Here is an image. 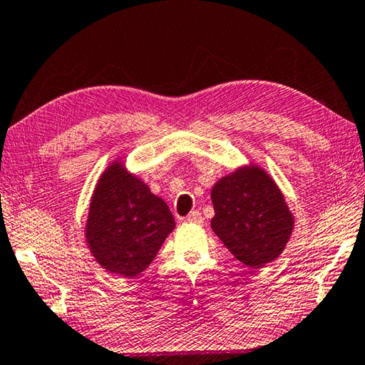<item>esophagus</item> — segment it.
<instances>
[{
	"instance_id": "obj_1",
	"label": "esophagus",
	"mask_w": 365,
	"mask_h": 365,
	"mask_svg": "<svg viewBox=\"0 0 365 365\" xmlns=\"http://www.w3.org/2000/svg\"><path fill=\"white\" fill-rule=\"evenodd\" d=\"M186 222H190V223H202V222H204V218H202L199 210H192V212H190V214L186 217Z\"/></svg>"
}]
</instances>
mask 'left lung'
I'll return each mask as SVG.
<instances>
[{"instance_id":"8db88e82","label":"left lung","mask_w":365,"mask_h":365,"mask_svg":"<svg viewBox=\"0 0 365 365\" xmlns=\"http://www.w3.org/2000/svg\"><path fill=\"white\" fill-rule=\"evenodd\" d=\"M210 225L240 262L262 267L282 253L294 217L276 182L261 168H240L212 189Z\"/></svg>"}]
</instances>
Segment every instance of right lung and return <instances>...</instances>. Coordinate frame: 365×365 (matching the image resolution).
<instances>
[{
    "mask_svg": "<svg viewBox=\"0 0 365 365\" xmlns=\"http://www.w3.org/2000/svg\"><path fill=\"white\" fill-rule=\"evenodd\" d=\"M175 225L166 202L114 161L94 189L86 241L106 271L135 277L155 259Z\"/></svg>",
    "mask_w": 365,
    "mask_h": 365,
    "instance_id": "right-lung-1",
    "label": "right lung"
}]
</instances>
